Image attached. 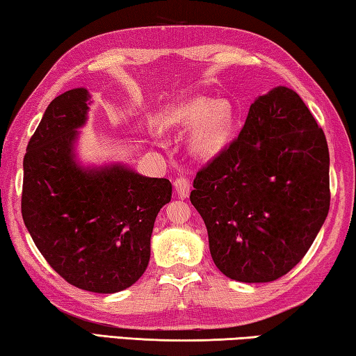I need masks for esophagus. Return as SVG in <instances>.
Listing matches in <instances>:
<instances>
[{"label":"esophagus","mask_w":356,"mask_h":356,"mask_svg":"<svg viewBox=\"0 0 356 356\" xmlns=\"http://www.w3.org/2000/svg\"><path fill=\"white\" fill-rule=\"evenodd\" d=\"M173 186H175V192H177L179 198H188L189 197V192H191L189 179L177 178L173 181Z\"/></svg>","instance_id":"34e87169"}]
</instances>
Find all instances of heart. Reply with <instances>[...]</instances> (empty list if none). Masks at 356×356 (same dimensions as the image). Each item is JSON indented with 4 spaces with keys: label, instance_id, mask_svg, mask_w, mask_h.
<instances>
[{
    "label": "heart",
    "instance_id": "heart-1",
    "mask_svg": "<svg viewBox=\"0 0 356 356\" xmlns=\"http://www.w3.org/2000/svg\"><path fill=\"white\" fill-rule=\"evenodd\" d=\"M165 129H188V152L197 159H211L225 148L234 127L232 104L194 97L168 108L162 115Z\"/></svg>",
    "mask_w": 356,
    "mask_h": 356
}]
</instances>
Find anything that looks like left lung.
Listing matches in <instances>:
<instances>
[{
    "instance_id": "8db88e82",
    "label": "left lung",
    "mask_w": 356,
    "mask_h": 356,
    "mask_svg": "<svg viewBox=\"0 0 356 356\" xmlns=\"http://www.w3.org/2000/svg\"><path fill=\"white\" fill-rule=\"evenodd\" d=\"M328 173L325 134L298 93L277 86L254 99L238 139L191 192L217 269L269 283L300 263L327 219Z\"/></svg>"
}]
</instances>
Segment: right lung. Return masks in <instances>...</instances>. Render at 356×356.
Returning <instances> with one entry per match:
<instances>
[{"instance_id": "add662e5", "label": "right lung", "mask_w": 356, "mask_h": 356, "mask_svg": "<svg viewBox=\"0 0 356 356\" xmlns=\"http://www.w3.org/2000/svg\"><path fill=\"white\" fill-rule=\"evenodd\" d=\"M90 98L76 87L48 104L24 154L22 214L35 247L62 278L114 294L145 272L156 216L170 202L172 183L120 161H81L79 128Z\"/></svg>"}]
</instances>
